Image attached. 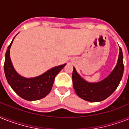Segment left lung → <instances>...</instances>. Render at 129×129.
<instances>
[{
    "label": "left lung",
    "instance_id": "1",
    "mask_svg": "<svg viewBox=\"0 0 129 129\" xmlns=\"http://www.w3.org/2000/svg\"><path fill=\"white\" fill-rule=\"evenodd\" d=\"M124 72L123 55L121 48L115 67L111 74L101 81L91 83L85 80L74 67L72 74L73 85L75 93L80 98L89 102L103 101L111 95L122 79Z\"/></svg>",
    "mask_w": 129,
    "mask_h": 129
}]
</instances>
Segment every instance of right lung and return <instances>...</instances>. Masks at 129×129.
Listing matches in <instances>:
<instances>
[{"instance_id":"1","label":"right lung","mask_w":129,"mask_h":129,"mask_svg":"<svg viewBox=\"0 0 129 129\" xmlns=\"http://www.w3.org/2000/svg\"><path fill=\"white\" fill-rule=\"evenodd\" d=\"M15 37L8 46L5 54L4 70L7 81L16 93L25 100L32 101L42 99L50 93L55 77L66 63L54 67L37 77L27 78L22 76L14 68L10 56V49Z\"/></svg>"}]
</instances>
